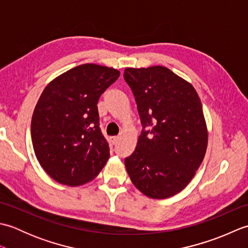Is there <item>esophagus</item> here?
Returning <instances> with one entry per match:
<instances>
[{
    "label": "esophagus",
    "instance_id": "obj_1",
    "mask_svg": "<svg viewBox=\"0 0 248 248\" xmlns=\"http://www.w3.org/2000/svg\"><path fill=\"white\" fill-rule=\"evenodd\" d=\"M118 140H119V138H118V136H115V138H113V139H112V143H113V145H117Z\"/></svg>",
    "mask_w": 248,
    "mask_h": 248
}]
</instances>
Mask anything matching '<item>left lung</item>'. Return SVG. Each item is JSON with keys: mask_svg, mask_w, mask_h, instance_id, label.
Returning <instances> with one entry per match:
<instances>
[{"mask_svg": "<svg viewBox=\"0 0 248 248\" xmlns=\"http://www.w3.org/2000/svg\"><path fill=\"white\" fill-rule=\"evenodd\" d=\"M124 78L143 125L125 168L146 196L171 197L192 180L207 151L202 101L191 83L166 67L125 68Z\"/></svg>", "mask_w": 248, "mask_h": 248, "instance_id": "obj_1", "label": "left lung"}]
</instances>
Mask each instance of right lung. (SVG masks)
Returning a JSON list of instances; mask_svg holds the SVG:
<instances>
[{"label": "right lung", "instance_id": "obj_1", "mask_svg": "<svg viewBox=\"0 0 248 248\" xmlns=\"http://www.w3.org/2000/svg\"><path fill=\"white\" fill-rule=\"evenodd\" d=\"M120 72L84 64L55 78L44 89L31 124L37 160L55 181L83 186L98 176L109 157L99 127L98 100Z\"/></svg>", "mask_w": 248, "mask_h": 248}]
</instances>
